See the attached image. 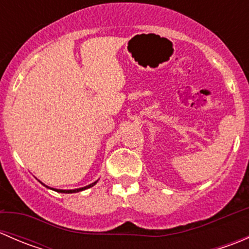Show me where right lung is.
Returning <instances> with one entry per match:
<instances>
[{"label": "right lung", "mask_w": 249, "mask_h": 249, "mask_svg": "<svg viewBox=\"0 0 249 249\" xmlns=\"http://www.w3.org/2000/svg\"><path fill=\"white\" fill-rule=\"evenodd\" d=\"M39 182H41V180H39ZM41 183H42V182H41ZM96 183H97V180H95L94 183H90L89 185H85V187H83V188H77V189H69V190H64V189H55V188H50V187H48V185L44 184V183H42V184H43L44 187L49 188V189H52V190H55V192H57V193H65V194H72V193H79V192H82V190L89 189V188L94 187V185L96 184Z\"/></svg>", "instance_id": "add662e5"}]
</instances>
